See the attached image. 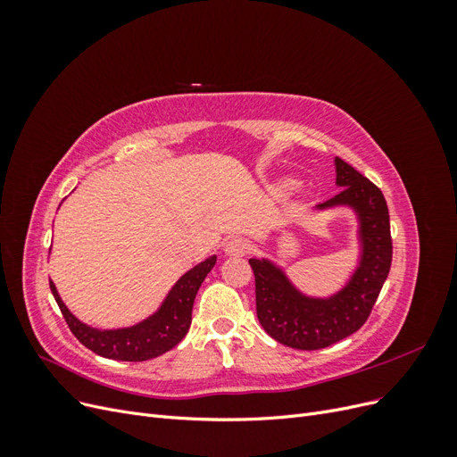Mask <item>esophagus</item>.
Segmentation results:
<instances>
[{"mask_svg":"<svg viewBox=\"0 0 457 457\" xmlns=\"http://www.w3.org/2000/svg\"><path fill=\"white\" fill-rule=\"evenodd\" d=\"M250 242H247L245 238H240V237H234L230 238L227 244H225V253L227 255H234V257H244L250 253Z\"/></svg>","mask_w":457,"mask_h":457,"instance_id":"34e87169","label":"esophagus"}]
</instances>
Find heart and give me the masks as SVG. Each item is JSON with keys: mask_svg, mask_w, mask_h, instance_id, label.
<instances>
[{"mask_svg": "<svg viewBox=\"0 0 457 457\" xmlns=\"http://www.w3.org/2000/svg\"><path fill=\"white\" fill-rule=\"evenodd\" d=\"M286 187H287V185H286Z\"/></svg>", "mask_w": 457, "mask_h": 457, "instance_id": "obj_1", "label": "heart"}]
</instances>
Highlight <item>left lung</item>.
Wrapping results in <instances>:
<instances>
[{
	"label": "left lung",
	"mask_w": 457,
	"mask_h": 457,
	"mask_svg": "<svg viewBox=\"0 0 457 457\" xmlns=\"http://www.w3.org/2000/svg\"><path fill=\"white\" fill-rule=\"evenodd\" d=\"M336 171L343 188L320 207L351 205L361 219L362 259L349 284L334 297L312 299L299 294L270 261L250 259L261 326L272 339L299 351L329 347L361 329L391 270L393 238L383 192L341 158H336Z\"/></svg>",
	"instance_id": "8db88e82"
}]
</instances>
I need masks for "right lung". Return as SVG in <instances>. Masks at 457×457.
<instances>
[{
	"label": "right lung",
	"instance_id": "add662e5",
	"mask_svg": "<svg viewBox=\"0 0 457 457\" xmlns=\"http://www.w3.org/2000/svg\"><path fill=\"white\" fill-rule=\"evenodd\" d=\"M215 261L217 257L212 255L202 261L195 269H190L183 278L173 286L170 295L165 297L163 305L156 314H152L141 324L121 329H95L86 326L84 322H79L78 318L64 307V303L57 294V287H54L51 280L49 286L68 328H71V331L81 345H86L87 349L104 358H112V361L143 362L168 353L187 336L192 322V305H195V297L207 272L213 269Z\"/></svg>",
	"mask_w": 457,
	"mask_h": 457
}]
</instances>
